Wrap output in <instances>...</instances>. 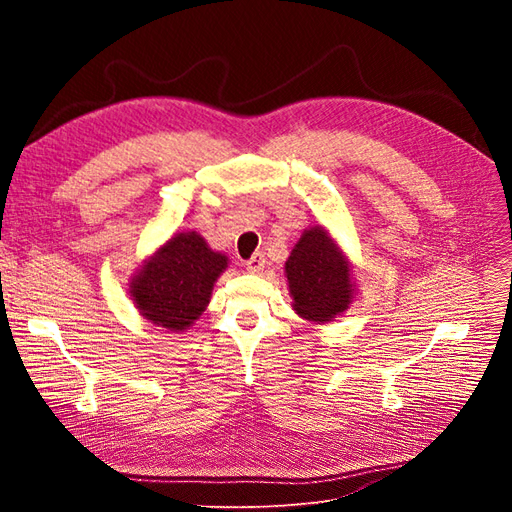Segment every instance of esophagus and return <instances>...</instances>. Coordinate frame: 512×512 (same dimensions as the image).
I'll list each match as a JSON object with an SVG mask.
<instances>
[{
	"instance_id": "34e87169",
	"label": "esophagus",
	"mask_w": 512,
	"mask_h": 512,
	"mask_svg": "<svg viewBox=\"0 0 512 512\" xmlns=\"http://www.w3.org/2000/svg\"><path fill=\"white\" fill-rule=\"evenodd\" d=\"M247 270L251 274H261L265 270V255L263 253H255L249 261H247Z\"/></svg>"
}]
</instances>
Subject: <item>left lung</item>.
<instances>
[{
    "instance_id": "8db88e82",
    "label": "left lung",
    "mask_w": 512,
    "mask_h": 512,
    "mask_svg": "<svg viewBox=\"0 0 512 512\" xmlns=\"http://www.w3.org/2000/svg\"><path fill=\"white\" fill-rule=\"evenodd\" d=\"M284 274L294 313L311 324H330L357 299L353 265L321 224L301 234Z\"/></svg>"
}]
</instances>
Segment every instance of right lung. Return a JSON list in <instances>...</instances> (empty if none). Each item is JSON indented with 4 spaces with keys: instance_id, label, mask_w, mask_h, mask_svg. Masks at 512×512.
Listing matches in <instances>:
<instances>
[{
    "instance_id": "add662e5",
    "label": "right lung",
    "mask_w": 512,
    "mask_h": 512,
    "mask_svg": "<svg viewBox=\"0 0 512 512\" xmlns=\"http://www.w3.org/2000/svg\"><path fill=\"white\" fill-rule=\"evenodd\" d=\"M228 255L213 251L197 230L174 232L128 282L132 305L155 328L182 334L203 315Z\"/></svg>"
}]
</instances>
